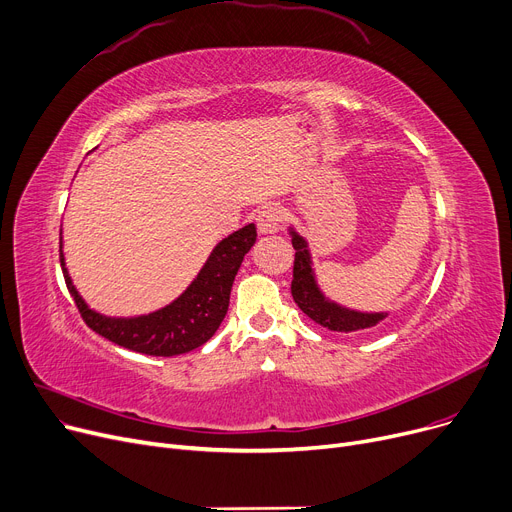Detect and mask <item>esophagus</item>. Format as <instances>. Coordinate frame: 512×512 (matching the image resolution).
<instances>
[{"label": "esophagus", "instance_id": "1", "mask_svg": "<svg viewBox=\"0 0 512 512\" xmlns=\"http://www.w3.org/2000/svg\"><path fill=\"white\" fill-rule=\"evenodd\" d=\"M257 228L261 234H274L280 230L282 222H284V215H282V209L278 207H263L259 213H257Z\"/></svg>", "mask_w": 512, "mask_h": 512}]
</instances>
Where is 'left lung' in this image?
Listing matches in <instances>:
<instances>
[{"instance_id":"1","label":"left lung","mask_w":512,"mask_h":512,"mask_svg":"<svg viewBox=\"0 0 512 512\" xmlns=\"http://www.w3.org/2000/svg\"><path fill=\"white\" fill-rule=\"evenodd\" d=\"M290 234H292V247L297 251L294 253L290 292L299 309L305 315H309L315 324L334 332H357V330L373 328L375 324H380V321L386 317V313H359V311L344 309L336 303H330L315 284L305 238L299 236L297 232H290Z\"/></svg>"}]
</instances>
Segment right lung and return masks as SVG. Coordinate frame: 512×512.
Masks as SVG:
<instances>
[{
    "label": "right lung",
    "instance_id": "right-lung-1",
    "mask_svg": "<svg viewBox=\"0 0 512 512\" xmlns=\"http://www.w3.org/2000/svg\"><path fill=\"white\" fill-rule=\"evenodd\" d=\"M257 240L253 224L236 230L213 249L199 276L168 307L139 317H105L80 299L60 249V263L66 286L85 324L99 336L153 357H174L205 344L226 317L230 290L238 267Z\"/></svg>",
    "mask_w": 512,
    "mask_h": 512
}]
</instances>
